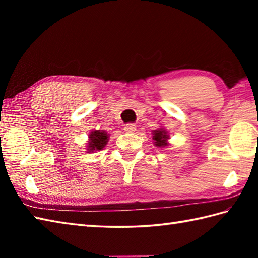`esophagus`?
<instances>
[{
  "label": "esophagus",
  "instance_id": "34e87169",
  "mask_svg": "<svg viewBox=\"0 0 258 258\" xmlns=\"http://www.w3.org/2000/svg\"><path fill=\"white\" fill-rule=\"evenodd\" d=\"M124 131L127 133H133L136 131V125L135 124H126L124 126Z\"/></svg>",
  "mask_w": 258,
  "mask_h": 258
}]
</instances>
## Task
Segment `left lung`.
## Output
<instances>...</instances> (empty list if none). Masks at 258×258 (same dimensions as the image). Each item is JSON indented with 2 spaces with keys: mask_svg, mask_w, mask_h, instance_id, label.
<instances>
[{
  "mask_svg": "<svg viewBox=\"0 0 258 258\" xmlns=\"http://www.w3.org/2000/svg\"><path fill=\"white\" fill-rule=\"evenodd\" d=\"M153 135V144L156 147H165L167 146L168 140H169V134L166 128H157L152 132Z\"/></svg>",
  "mask_w": 258,
  "mask_h": 258,
  "instance_id": "1",
  "label": "left lung"
}]
</instances>
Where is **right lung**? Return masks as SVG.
<instances>
[{"mask_svg": "<svg viewBox=\"0 0 258 258\" xmlns=\"http://www.w3.org/2000/svg\"><path fill=\"white\" fill-rule=\"evenodd\" d=\"M109 139V134L104 130H93L89 134V141H87V153H93L101 151L106 146Z\"/></svg>", "mask_w": 258, "mask_h": 258, "instance_id": "right-lung-1", "label": "right lung"}]
</instances>
